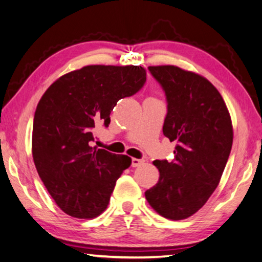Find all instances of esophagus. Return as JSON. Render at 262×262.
<instances>
[{
    "label": "esophagus",
    "mask_w": 262,
    "mask_h": 262,
    "mask_svg": "<svg viewBox=\"0 0 262 262\" xmlns=\"http://www.w3.org/2000/svg\"><path fill=\"white\" fill-rule=\"evenodd\" d=\"M144 163V159H138V158H132L131 161V165L134 166V168H137V166L142 165Z\"/></svg>",
    "instance_id": "esophagus-1"
}]
</instances>
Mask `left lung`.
Masks as SVG:
<instances>
[{"instance_id":"1","label":"left lung","mask_w":262,"mask_h":262,"mask_svg":"<svg viewBox=\"0 0 262 262\" xmlns=\"http://www.w3.org/2000/svg\"><path fill=\"white\" fill-rule=\"evenodd\" d=\"M168 103L163 134L177 143L175 159L154 162L157 184L145 191L159 215L183 220L204 206L217 187L233 144V126L210 81L176 66H150Z\"/></svg>"}]
</instances>
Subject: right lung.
I'll return each instance as SVG.
<instances>
[{
    "mask_svg": "<svg viewBox=\"0 0 262 262\" xmlns=\"http://www.w3.org/2000/svg\"><path fill=\"white\" fill-rule=\"evenodd\" d=\"M146 81L140 66H85L53 82L37 104L32 151L45 187L66 214L93 219L107 207L131 158L91 146L93 128L108 126L119 99Z\"/></svg>",
    "mask_w": 262,
    "mask_h": 262,
    "instance_id": "right-lung-1",
    "label": "right lung"
}]
</instances>
